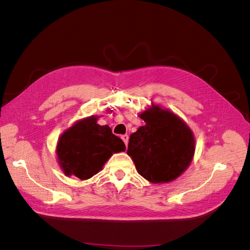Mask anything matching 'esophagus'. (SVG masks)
Listing matches in <instances>:
<instances>
[{"label":"esophagus","mask_w":250,"mask_h":250,"mask_svg":"<svg viewBox=\"0 0 250 250\" xmlns=\"http://www.w3.org/2000/svg\"><path fill=\"white\" fill-rule=\"evenodd\" d=\"M121 139L123 140V142L125 143V145L127 146V144H128V139H129V137H128L127 134H124V135H122V137H121Z\"/></svg>","instance_id":"esophagus-1"}]
</instances>
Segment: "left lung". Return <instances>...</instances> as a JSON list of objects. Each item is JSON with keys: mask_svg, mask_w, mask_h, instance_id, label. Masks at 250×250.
<instances>
[{"mask_svg": "<svg viewBox=\"0 0 250 250\" xmlns=\"http://www.w3.org/2000/svg\"><path fill=\"white\" fill-rule=\"evenodd\" d=\"M139 116L146 124L130 134L127 154L140 175L150 183L175 180L193 161V131L173 111L153 103Z\"/></svg>", "mask_w": 250, "mask_h": 250, "instance_id": "obj_1", "label": "left lung"}]
</instances>
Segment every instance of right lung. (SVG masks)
<instances>
[{
  "mask_svg": "<svg viewBox=\"0 0 250 250\" xmlns=\"http://www.w3.org/2000/svg\"><path fill=\"white\" fill-rule=\"evenodd\" d=\"M98 118L76 121L58 139L57 162L66 176L86 180L100 172L113 153L125 151L124 142L108 125L98 124Z\"/></svg>",
  "mask_w": 250,
  "mask_h": 250,
  "instance_id": "right-lung-1",
  "label": "right lung"
}]
</instances>
